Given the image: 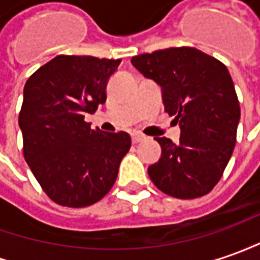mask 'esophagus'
I'll list each match as a JSON object with an SVG mask.
<instances>
[{"instance_id":"1","label":"esophagus","mask_w":260,"mask_h":260,"mask_svg":"<svg viewBox=\"0 0 260 260\" xmlns=\"http://www.w3.org/2000/svg\"><path fill=\"white\" fill-rule=\"evenodd\" d=\"M131 138H132V142H134V144H138V142L144 141L145 135L139 134V132H132V134H131Z\"/></svg>"}]
</instances>
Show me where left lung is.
Returning <instances> with one entry per match:
<instances>
[{
	"label": "left lung",
	"instance_id": "8db88e82",
	"mask_svg": "<svg viewBox=\"0 0 260 260\" xmlns=\"http://www.w3.org/2000/svg\"><path fill=\"white\" fill-rule=\"evenodd\" d=\"M132 65L162 88L165 111L179 122L181 138H155L162 148L148 168L155 186L169 197L209 193L222 178L241 119L234 81L223 63L192 47L132 56Z\"/></svg>",
	"mask_w": 260,
	"mask_h": 260
}]
</instances>
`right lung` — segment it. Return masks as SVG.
I'll return each mask as SVG.
<instances>
[{
	"mask_svg": "<svg viewBox=\"0 0 260 260\" xmlns=\"http://www.w3.org/2000/svg\"><path fill=\"white\" fill-rule=\"evenodd\" d=\"M121 59L58 55L28 78L18 123L24 158L55 204L85 208L114 186L131 148L126 132L91 129L86 114L107 101Z\"/></svg>",
	"mask_w": 260,
	"mask_h": 260,
	"instance_id": "add662e5",
	"label": "right lung"
}]
</instances>
